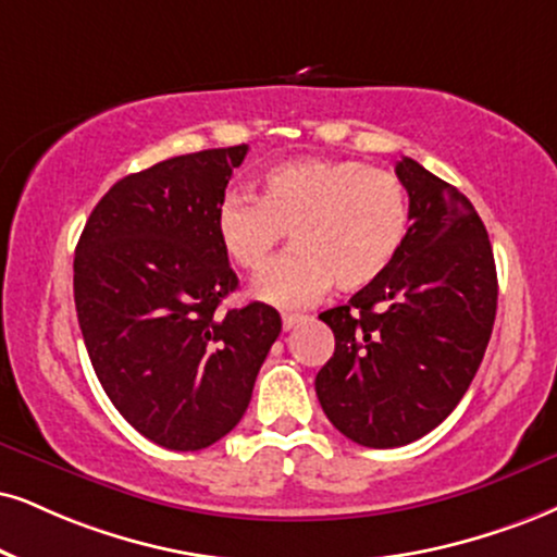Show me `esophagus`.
Listing matches in <instances>:
<instances>
[{
	"label": "esophagus",
	"mask_w": 557,
	"mask_h": 557,
	"mask_svg": "<svg viewBox=\"0 0 557 557\" xmlns=\"http://www.w3.org/2000/svg\"><path fill=\"white\" fill-rule=\"evenodd\" d=\"M305 320H307L305 314H284V318H281V322H284V331H292V327L301 325Z\"/></svg>",
	"instance_id": "obj_1"
}]
</instances>
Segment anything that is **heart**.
Returning <instances> with one entry per match:
<instances>
[{
    "mask_svg": "<svg viewBox=\"0 0 557 557\" xmlns=\"http://www.w3.org/2000/svg\"><path fill=\"white\" fill-rule=\"evenodd\" d=\"M214 222L226 258L250 273L289 235L294 250L252 292L276 307H301L331 284L346 294L376 284L408 239L410 203L400 177L387 170L299 157L265 170L258 198L226 194Z\"/></svg>",
    "mask_w": 557,
    "mask_h": 557,
    "instance_id": "1",
    "label": "heart"
}]
</instances>
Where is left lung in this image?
Here are the masks:
<instances>
[{
    "label": "left lung",
    "instance_id": "obj_1",
    "mask_svg": "<svg viewBox=\"0 0 557 557\" xmlns=\"http://www.w3.org/2000/svg\"><path fill=\"white\" fill-rule=\"evenodd\" d=\"M410 232L376 284L322 312L335 354L314 389L331 423L372 449L434 431L468 393L498 305L493 247L475 206L455 185L403 157Z\"/></svg>",
    "mask_w": 557,
    "mask_h": 557
}]
</instances>
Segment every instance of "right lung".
I'll list each match as a JSON object with an SVG mask.
<instances>
[{
	"instance_id": "1",
	"label": "right lung",
	"mask_w": 557,
	"mask_h": 557,
	"mask_svg": "<svg viewBox=\"0 0 557 557\" xmlns=\"http://www.w3.org/2000/svg\"><path fill=\"white\" fill-rule=\"evenodd\" d=\"M247 144L181 154L126 175L100 198L74 252V305L95 374L149 442L206 449L250 405L281 333L263 301L219 310L237 273L216 209Z\"/></svg>"
}]
</instances>
